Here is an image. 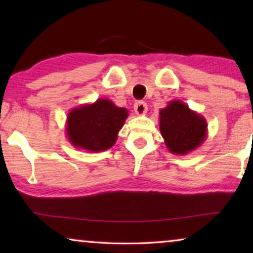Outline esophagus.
I'll use <instances>...</instances> for the list:
<instances>
[{"mask_svg":"<svg viewBox=\"0 0 253 253\" xmlns=\"http://www.w3.org/2000/svg\"><path fill=\"white\" fill-rule=\"evenodd\" d=\"M133 109L138 116H143L147 112V105L144 101H138L134 103Z\"/></svg>","mask_w":253,"mask_h":253,"instance_id":"34e87169","label":"esophagus"}]
</instances>
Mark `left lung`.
Masks as SVG:
<instances>
[{"instance_id":"left-lung-1","label":"left lung","mask_w":253,"mask_h":253,"mask_svg":"<svg viewBox=\"0 0 253 253\" xmlns=\"http://www.w3.org/2000/svg\"><path fill=\"white\" fill-rule=\"evenodd\" d=\"M159 114L161 136L170 153L186 155L206 140L205 117L193 112L181 100H171Z\"/></svg>"}]
</instances>
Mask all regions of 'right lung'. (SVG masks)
Instances as JSON below:
<instances>
[{
    "instance_id": "obj_1",
    "label": "right lung",
    "mask_w": 253,
    "mask_h": 253,
    "mask_svg": "<svg viewBox=\"0 0 253 253\" xmlns=\"http://www.w3.org/2000/svg\"><path fill=\"white\" fill-rule=\"evenodd\" d=\"M129 112L108 99H98L72 108L67 116L65 132L70 144L79 150L98 153L116 143Z\"/></svg>"
}]
</instances>
